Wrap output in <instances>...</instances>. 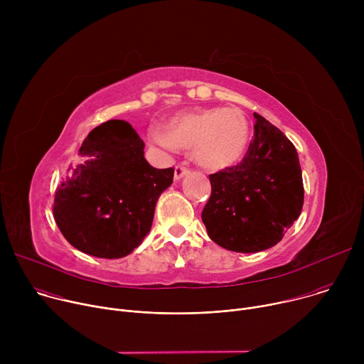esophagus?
<instances>
[{
    "instance_id": "esophagus-1",
    "label": "esophagus",
    "mask_w": 364,
    "mask_h": 364,
    "mask_svg": "<svg viewBox=\"0 0 364 364\" xmlns=\"http://www.w3.org/2000/svg\"><path fill=\"white\" fill-rule=\"evenodd\" d=\"M188 174V168L187 167H183V166H177L174 168V180H181L184 176Z\"/></svg>"
}]
</instances>
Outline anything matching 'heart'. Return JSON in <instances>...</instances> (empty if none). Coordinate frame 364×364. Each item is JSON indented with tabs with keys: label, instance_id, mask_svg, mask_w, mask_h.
Wrapping results in <instances>:
<instances>
[{
	"label": "heart",
	"instance_id": "1",
	"mask_svg": "<svg viewBox=\"0 0 364 364\" xmlns=\"http://www.w3.org/2000/svg\"><path fill=\"white\" fill-rule=\"evenodd\" d=\"M152 138L166 148L191 149L200 167L219 171L243 157L249 124L239 108H209L174 115L166 124V134L155 132Z\"/></svg>",
	"mask_w": 364,
	"mask_h": 364
}]
</instances>
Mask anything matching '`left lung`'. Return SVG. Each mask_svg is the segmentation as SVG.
Instances as JSON below:
<instances>
[{
    "instance_id": "1",
    "label": "left lung",
    "mask_w": 364,
    "mask_h": 364,
    "mask_svg": "<svg viewBox=\"0 0 364 364\" xmlns=\"http://www.w3.org/2000/svg\"><path fill=\"white\" fill-rule=\"evenodd\" d=\"M243 160L210 174L212 194L201 212L209 237L242 253L275 246L299 218L302 173L294 144L259 114Z\"/></svg>"
}]
</instances>
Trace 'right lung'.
<instances>
[{
  "instance_id": "1",
  "label": "right lung",
  "mask_w": 364,
  "mask_h": 364,
  "mask_svg": "<svg viewBox=\"0 0 364 364\" xmlns=\"http://www.w3.org/2000/svg\"><path fill=\"white\" fill-rule=\"evenodd\" d=\"M144 141L125 121L100 124L85 138L55 194L53 215L65 239L83 253L118 259L151 230L155 204L174 168H154Z\"/></svg>"
}]
</instances>
